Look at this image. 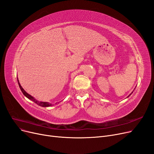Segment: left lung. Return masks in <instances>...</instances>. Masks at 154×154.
<instances>
[{"mask_svg":"<svg viewBox=\"0 0 154 154\" xmlns=\"http://www.w3.org/2000/svg\"><path fill=\"white\" fill-rule=\"evenodd\" d=\"M131 93H133V92H131ZM131 94H130V95H131ZM130 95H129V96H130Z\"/></svg>","mask_w":154,"mask_h":154,"instance_id":"1","label":"left lung"}]
</instances>
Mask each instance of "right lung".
<instances>
[{
	"label": "right lung",
	"mask_w": 154,
	"mask_h": 154,
	"mask_svg": "<svg viewBox=\"0 0 154 154\" xmlns=\"http://www.w3.org/2000/svg\"><path fill=\"white\" fill-rule=\"evenodd\" d=\"M17 80H18V79H17ZM18 84H19V86L20 89H21L22 92L23 93V94H24L26 97H28V99H29L30 100H31V101H32L33 102H35V103H36L37 104L39 105V106H42V107H48V106H51V104H50V103H46V102H39V101H37V100H36L34 97H32V96H30L29 94H28L23 89V88H22L21 85H20L19 82V81H18Z\"/></svg>",
	"instance_id": "obj_1"
}]
</instances>
